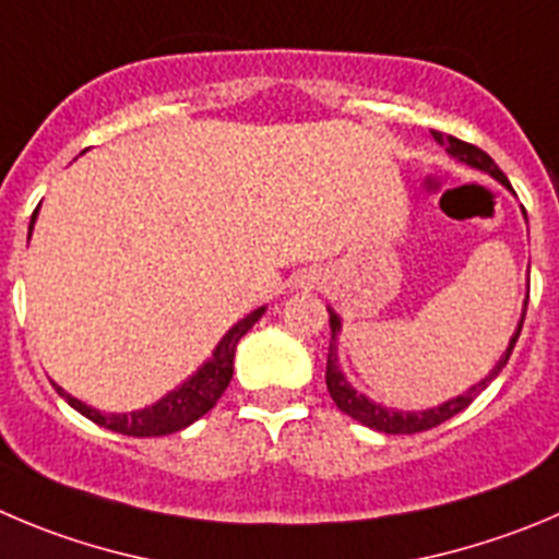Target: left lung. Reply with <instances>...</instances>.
<instances>
[{"label":"left lung","mask_w":559,"mask_h":559,"mask_svg":"<svg viewBox=\"0 0 559 559\" xmlns=\"http://www.w3.org/2000/svg\"><path fill=\"white\" fill-rule=\"evenodd\" d=\"M432 138H436L441 145H447V154L455 156L457 162H463V165H468V168H477V170H483V174L493 176V179L502 181V185L510 190L508 176H504L502 170H499L497 162H493L491 156L485 154L483 148H477V145H472V143H463V140L452 138V134L432 132ZM526 300H530V292H526ZM526 300H524V309H521L519 328H515L513 338H510V344H508V350L502 353V358H499V361H497V367H493L491 372L485 374V378L479 380V383H474L468 391H463V394H457V397L447 400V403L436 405V408H427V411H394V408H385V405L372 403V400H369L367 394H358V391L353 389L350 383H347V378H344L342 369H338V353H336L338 331H342V320H338L336 311L328 309V314H331V347H328L325 383H328V391H331L333 403H336L338 411H344V414H347V416H353V419H356V421H361V425L372 427V430H380V432H391V436H405V432L430 430V427H436V425H441V421L452 419V416L461 414V411L466 408V405H472L474 397H477L479 391L488 389V383H491V380L497 378L499 372H502L504 364L510 361V353H513L515 342H519L521 325H524Z\"/></svg>","instance_id":"obj_1"}]
</instances>
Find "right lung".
Masks as SVG:
<instances>
[{
  "label": "right lung",
  "instance_id": "1",
  "mask_svg": "<svg viewBox=\"0 0 559 559\" xmlns=\"http://www.w3.org/2000/svg\"><path fill=\"white\" fill-rule=\"evenodd\" d=\"M35 215H38V209L33 212V223H29V234H33L35 226ZM264 306L262 309L250 311L245 320H239L226 336L221 338V344L215 347L212 358L198 369L192 378H187L185 383L176 385L170 394H165L162 400H156L154 405L148 408H140L132 411V414H102V411L91 408L85 405L82 400L71 397L66 389H60L57 383H51L57 389L62 400L74 411H80L82 416H87L91 421L96 425L107 427L112 432H121V436H134V438H151V436H170V432H179L185 427H190L192 421L201 419L203 414L215 408L217 400L223 397V391L226 385L231 383V374H234V353H237V344L250 328L259 322V317L264 314Z\"/></svg>",
  "mask_w": 559,
  "mask_h": 559
}]
</instances>
